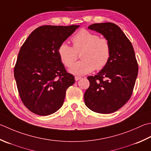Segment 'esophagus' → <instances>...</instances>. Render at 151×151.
Here are the masks:
<instances>
[{
  "label": "esophagus",
  "instance_id": "34e87169",
  "mask_svg": "<svg viewBox=\"0 0 151 151\" xmlns=\"http://www.w3.org/2000/svg\"><path fill=\"white\" fill-rule=\"evenodd\" d=\"M81 76H76L75 77V81H79V80L81 79Z\"/></svg>",
  "mask_w": 151,
  "mask_h": 151
}]
</instances>
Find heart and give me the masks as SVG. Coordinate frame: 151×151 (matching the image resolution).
<instances>
[{
  "label": "heart",
  "instance_id": "b5f03b06",
  "mask_svg": "<svg viewBox=\"0 0 151 151\" xmlns=\"http://www.w3.org/2000/svg\"><path fill=\"white\" fill-rule=\"evenodd\" d=\"M73 47L66 43L59 46L58 53L60 60L66 67H70L77 58V53L83 51V60L74 64L69 72L76 76H82L90 73L95 69H103L111 58L110 43L105 38L85 29L78 32L72 38Z\"/></svg>",
  "mask_w": 151,
  "mask_h": 151
}]
</instances>
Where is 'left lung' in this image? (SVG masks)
Listing matches in <instances>:
<instances>
[{"label":"left lung","instance_id":"1","mask_svg":"<svg viewBox=\"0 0 151 151\" xmlns=\"http://www.w3.org/2000/svg\"><path fill=\"white\" fill-rule=\"evenodd\" d=\"M103 35L110 43L109 61L95 76H88L90 86L85 91V105L93 112L116 111L130 98L138 74V64L130 41L113 23H93L88 27Z\"/></svg>","mask_w":151,"mask_h":151}]
</instances>
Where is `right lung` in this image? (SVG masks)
Instances as JSON below:
<instances>
[{
	"label": "right lung",
	"instance_id": "add662e5",
	"mask_svg": "<svg viewBox=\"0 0 151 151\" xmlns=\"http://www.w3.org/2000/svg\"><path fill=\"white\" fill-rule=\"evenodd\" d=\"M79 27L40 26L21 48L14 77L20 98L32 113L48 116L63 105L66 90L75 81L66 71L58 50Z\"/></svg>",
	"mask_w": 151,
	"mask_h": 151
}]
</instances>
